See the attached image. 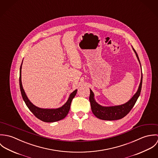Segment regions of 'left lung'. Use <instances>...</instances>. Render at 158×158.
I'll return each instance as SVG.
<instances>
[{"label":"left lung","instance_id":"left-lung-1","mask_svg":"<svg viewBox=\"0 0 158 158\" xmlns=\"http://www.w3.org/2000/svg\"><path fill=\"white\" fill-rule=\"evenodd\" d=\"M133 49L140 64L138 55L136 53L135 48H133ZM141 70H142V68H141ZM141 74L142 75H141L140 83L139 84V88L137 90L136 93L128 102L121 105L113 106H103L98 104L95 100L94 94L93 92L90 89L89 101H90V106H91L92 111L95 115V116L100 119L104 120H115L122 118L123 117L126 116L133 108L137 98L140 95V91L142 89V73Z\"/></svg>","mask_w":158,"mask_h":158}]
</instances>
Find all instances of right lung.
<instances>
[{
    "mask_svg": "<svg viewBox=\"0 0 158 158\" xmlns=\"http://www.w3.org/2000/svg\"><path fill=\"white\" fill-rule=\"evenodd\" d=\"M22 64L23 63L21 64V66L20 68V74H19L20 89L21 92L23 100L25 102L27 106L30 110V111L33 113L35 115V117H36L38 118L45 122H54L59 121L65 118L69 111L71 102L77 94V89L74 90L73 92H72L70 94L66 103L60 108H58L56 109H44V108H38L35 106L28 100L27 96L25 94V91L23 89L22 81H21Z\"/></svg>",
    "mask_w": 158,
    "mask_h": 158,
    "instance_id": "add662e5",
    "label": "right lung"
}]
</instances>
